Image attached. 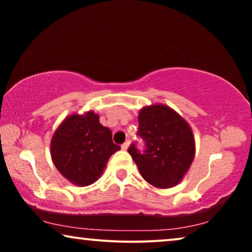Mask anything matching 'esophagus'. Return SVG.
I'll list each match as a JSON object with an SVG mask.
<instances>
[{"instance_id":"obj_1","label":"esophagus","mask_w":252,"mask_h":252,"mask_svg":"<svg viewBox=\"0 0 252 252\" xmlns=\"http://www.w3.org/2000/svg\"><path fill=\"white\" fill-rule=\"evenodd\" d=\"M128 147H129V141H126V142L122 146V149L123 150H127V149H128Z\"/></svg>"}]
</instances>
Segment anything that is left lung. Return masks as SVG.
Listing matches in <instances>:
<instances>
[{
	"label": "left lung",
	"mask_w": 252,
	"mask_h": 252,
	"mask_svg": "<svg viewBox=\"0 0 252 252\" xmlns=\"http://www.w3.org/2000/svg\"><path fill=\"white\" fill-rule=\"evenodd\" d=\"M139 135L147 149L141 154L132 144L128 153L141 175L156 188L177 186L187 173L195 157L191 127L170 106L154 104L140 110Z\"/></svg>",
	"instance_id": "obj_1"
}]
</instances>
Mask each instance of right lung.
<instances>
[{"label":"right lung","mask_w":252,"mask_h":252,"mask_svg":"<svg viewBox=\"0 0 252 252\" xmlns=\"http://www.w3.org/2000/svg\"><path fill=\"white\" fill-rule=\"evenodd\" d=\"M119 149L112 142L111 130L101 125L94 111L67 116L50 142L55 166L71 184L80 187L97 181L109 158Z\"/></svg>","instance_id":"add662e5"}]
</instances>
